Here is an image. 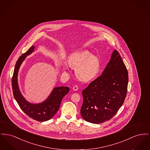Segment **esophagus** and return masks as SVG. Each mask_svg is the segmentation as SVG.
Returning <instances> with one entry per match:
<instances>
[{"label":"esophagus","mask_w":150,"mask_h":150,"mask_svg":"<svg viewBox=\"0 0 150 150\" xmlns=\"http://www.w3.org/2000/svg\"><path fill=\"white\" fill-rule=\"evenodd\" d=\"M78 86H74L73 87V88H72V89L74 90V91H77L78 89Z\"/></svg>","instance_id":"obj_1"}]
</instances>
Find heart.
Masks as SVG:
<instances>
[{"mask_svg": "<svg viewBox=\"0 0 150 150\" xmlns=\"http://www.w3.org/2000/svg\"><path fill=\"white\" fill-rule=\"evenodd\" d=\"M68 64L76 68V74L80 79L89 81L94 79L99 72L101 63L98 58L88 50H82L71 54L68 59ZM63 69L67 70L68 64L62 63Z\"/></svg>", "mask_w": 150, "mask_h": 150, "instance_id": "obj_1", "label": "heart"}]
</instances>
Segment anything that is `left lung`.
I'll return each mask as SVG.
<instances>
[{"instance_id": "obj_1", "label": "left lung", "mask_w": 150, "mask_h": 150, "mask_svg": "<svg viewBox=\"0 0 150 150\" xmlns=\"http://www.w3.org/2000/svg\"><path fill=\"white\" fill-rule=\"evenodd\" d=\"M128 80L127 69L115 50L102 75L82 91L80 113L83 118L96 124L110 120L124 103Z\"/></svg>"}]
</instances>
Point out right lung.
I'll list each match as a JSON object with an SVG mask.
<instances>
[{"instance_id":"1","label":"right lung","mask_w":150,"mask_h":150,"mask_svg":"<svg viewBox=\"0 0 150 150\" xmlns=\"http://www.w3.org/2000/svg\"><path fill=\"white\" fill-rule=\"evenodd\" d=\"M35 46H32L26 53L21 55L15 64L12 79V87L13 96L22 110L33 120L43 122L51 119L58 112L63 97L69 92L68 87H58L53 88L47 98L41 103L33 104L28 102L21 94L18 84V72L21 64L28 55L35 50Z\"/></svg>"}]
</instances>
